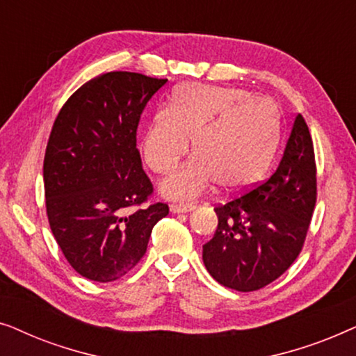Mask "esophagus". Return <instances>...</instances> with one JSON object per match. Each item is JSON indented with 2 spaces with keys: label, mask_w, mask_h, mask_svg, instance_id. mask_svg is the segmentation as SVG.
<instances>
[{
  "label": "esophagus",
  "mask_w": 356,
  "mask_h": 356,
  "mask_svg": "<svg viewBox=\"0 0 356 356\" xmlns=\"http://www.w3.org/2000/svg\"><path fill=\"white\" fill-rule=\"evenodd\" d=\"M194 207L193 204H172V206H170V211H172L173 213H181V212H191V211H194Z\"/></svg>",
  "instance_id": "34e87169"
}]
</instances>
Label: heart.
<instances>
[{"mask_svg": "<svg viewBox=\"0 0 356 356\" xmlns=\"http://www.w3.org/2000/svg\"><path fill=\"white\" fill-rule=\"evenodd\" d=\"M279 138L270 102L235 87L188 82L173 90L167 108L150 115L140 147L149 167L163 173L188 152L191 139L194 157L160 181L163 196L191 201L213 183L225 193L254 184L269 168Z\"/></svg>", "mask_w": 356, "mask_h": 356, "instance_id": "obj_1", "label": "heart"}]
</instances>
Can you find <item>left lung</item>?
<instances>
[{
    "instance_id": "8db88e82",
    "label": "left lung",
    "mask_w": 356,
    "mask_h": 356,
    "mask_svg": "<svg viewBox=\"0 0 356 356\" xmlns=\"http://www.w3.org/2000/svg\"><path fill=\"white\" fill-rule=\"evenodd\" d=\"M314 204L313 140L298 113L274 175L216 207L217 230L202 246L209 274L238 291L259 290L279 279L303 248Z\"/></svg>"
}]
</instances>
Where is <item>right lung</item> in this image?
I'll use <instances>...</instances> for the list:
<instances>
[{"instance_id": "right-lung-1", "label": "right lung", "mask_w": 356, "mask_h": 356, "mask_svg": "<svg viewBox=\"0 0 356 356\" xmlns=\"http://www.w3.org/2000/svg\"><path fill=\"white\" fill-rule=\"evenodd\" d=\"M167 79L113 71L86 82L53 124L43 160L47 216L77 274L113 282L145 254L163 202L143 206L152 183L136 149L140 115Z\"/></svg>"}]
</instances>
